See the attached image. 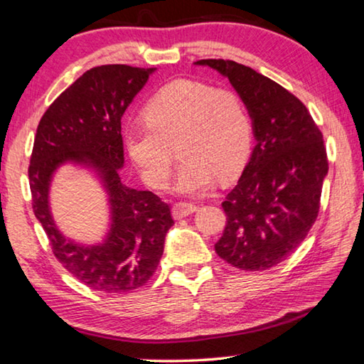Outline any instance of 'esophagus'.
Segmentation results:
<instances>
[{
    "label": "esophagus",
    "mask_w": 364,
    "mask_h": 364,
    "mask_svg": "<svg viewBox=\"0 0 364 364\" xmlns=\"http://www.w3.org/2000/svg\"><path fill=\"white\" fill-rule=\"evenodd\" d=\"M197 210H198V206L193 203H176L174 208H172V216H174L176 220H181V218H183V216L195 213Z\"/></svg>",
    "instance_id": "34e87169"
}]
</instances>
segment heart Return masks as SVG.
<instances>
[{"mask_svg": "<svg viewBox=\"0 0 364 364\" xmlns=\"http://www.w3.org/2000/svg\"><path fill=\"white\" fill-rule=\"evenodd\" d=\"M146 125L128 128L125 146L144 181L169 182L176 154L183 158L176 187L201 193L218 177L228 182L244 169L252 151V122L242 97L197 80L167 82L143 110Z\"/></svg>", "mask_w": 364, "mask_h": 364, "instance_id": "b5f03b06", "label": "heart"}]
</instances>
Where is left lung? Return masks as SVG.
I'll use <instances>...</instances> for the list:
<instances>
[{"instance_id": "left-lung-1", "label": "left lung", "mask_w": 364, "mask_h": 364, "mask_svg": "<svg viewBox=\"0 0 364 364\" xmlns=\"http://www.w3.org/2000/svg\"><path fill=\"white\" fill-rule=\"evenodd\" d=\"M225 75L254 122L255 148L226 213L216 254L229 265L260 272L288 259L306 239L321 208L327 149L309 110L278 82L231 60H198Z\"/></svg>"}]
</instances>
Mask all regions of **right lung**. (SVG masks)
Listing matches in <instances>:
<instances>
[{
	"label": "right lung",
	"instance_id": "1",
	"mask_svg": "<svg viewBox=\"0 0 364 364\" xmlns=\"http://www.w3.org/2000/svg\"><path fill=\"white\" fill-rule=\"evenodd\" d=\"M153 68L102 65L65 89L38 122L29 164L33 215L47 232L53 255L86 287L102 293H130L154 275L164 239L174 225L171 206L149 190L122 183V115ZM66 159L96 166L112 205V231L102 246L81 248L66 241L48 208V183Z\"/></svg>",
	"mask_w": 364,
	"mask_h": 364
}]
</instances>
